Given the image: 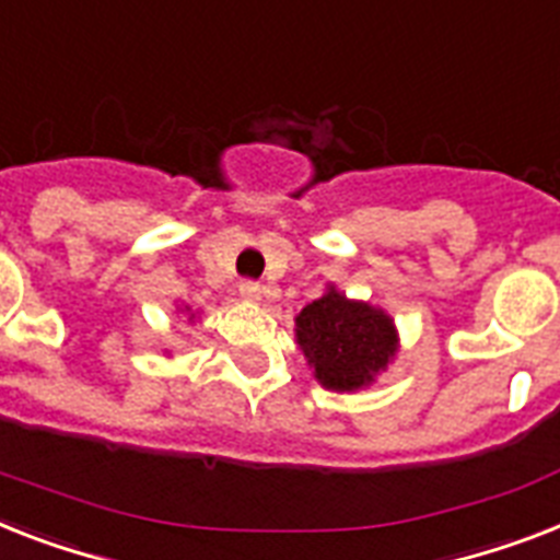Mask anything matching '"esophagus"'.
<instances>
[{
	"instance_id": "esophagus-1",
	"label": "esophagus",
	"mask_w": 560,
	"mask_h": 560,
	"mask_svg": "<svg viewBox=\"0 0 560 560\" xmlns=\"http://www.w3.org/2000/svg\"><path fill=\"white\" fill-rule=\"evenodd\" d=\"M238 293L244 295L247 302H261V299H265V288H261V284H258V281H253V279L241 281Z\"/></svg>"
}]
</instances>
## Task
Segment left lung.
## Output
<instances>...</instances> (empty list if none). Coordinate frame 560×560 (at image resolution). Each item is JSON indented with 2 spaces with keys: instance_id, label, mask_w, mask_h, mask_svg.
Returning <instances> with one entry per match:
<instances>
[{
  "instance_id": "obj_1",
  "label": "left lung",
  "mask_w": 560,
  "mask_h": 560,
  "mask_svg": "<svg viewBox=\"0 0 560 560\" xmlns=\"http://www.w3.org/2000/svg\"><path fill=\"white\" fill-rule=\"evenodd\" d=\"M295 336L304 357L316 368L325 388L353 390L368 385L394 357V325L371 304L348 302L327 290L295 319Z\"/></svg>"
}]
</instances>
